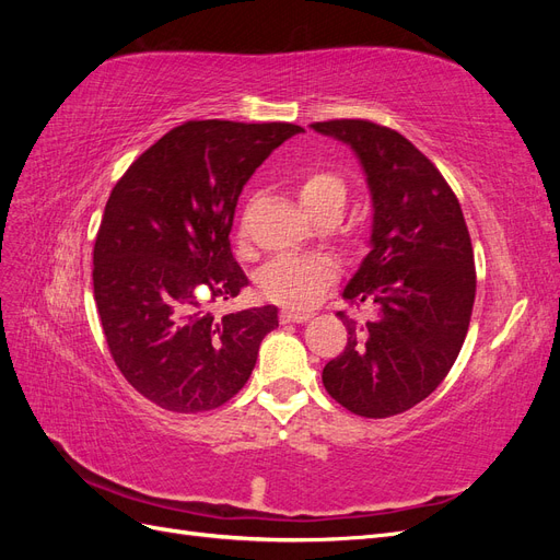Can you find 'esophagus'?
<instances>
[{"label": "esophagus", "mask_w": 560, "mask_h": 560, "mask_svg": "<svg viewBox=\"0 0 560 560\" xmlns=\"http://www.w3.org/2000/svg\"><path fill=\"white\" fill-rule=\"evenodd\" d=\"M280 319L284 322V325H290V322H296V325H301V322L311 319V313H301V311H282L280 313Z\"/></svg>", "instance_id": "esophagus-1"}]
</instances>
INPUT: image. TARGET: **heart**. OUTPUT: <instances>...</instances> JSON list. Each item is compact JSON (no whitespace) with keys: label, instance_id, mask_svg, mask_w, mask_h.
<instances>
[{"label":"heart","instance_id":"obj_1","mask_svg":"<svg viewBox=\"0 0 560 560\" xmlns=\"http://www.w3.org/2000/svg\"><path fill=\"white\" fill-rule=\"evenodd\" d=\"M296 198L308 214H341L348 200V184L327 167H301L292 177ZM338 266L325 254H282L268 261L259 273V290L266 299L292 311H306L329 290Z\"/></svg>","mask_w":560,"mask_h":560}]
</instances>
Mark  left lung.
<instances>
[{
  "instance_id": "1",
  "label": "left lung",
  "mask_w": 560,
  "mask_h": 560,
  "mask_svg": "<svg viewBox=\"0 0 560 560\" xmlns=\"http://www.w3.org/2000/svg\"><path fill=\"white\" fill-rule=\"evenodd\" d=\"M311 128L358 154L374 202L371 249L343 290L369 319L336 313L348 343L322 383L350 413L397 416L434 393L465 343L477 294L469 231L442 173L397 130L364 118Z\"/></svg>"
}]
</instances>
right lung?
<instances>
[{
	"label": "right lung",
	"mask_w": 560,
	"mask_h": 560,
	"mask_svg": "<svg viewBox=\"0 0 560 560\" xmlns=\"http://www.w3.org/2000/svg\"><path fill=\"white\" fill-rule=\"evenodd\" d=\"M294 124L186 121L116 182L93 247V294L112 358L165 411L226 404L247 383L278 308L214 315L247 276L229 233L254 171Z\"/></svg>",
	"instance_id": "add662e5"
}]
</instances>
